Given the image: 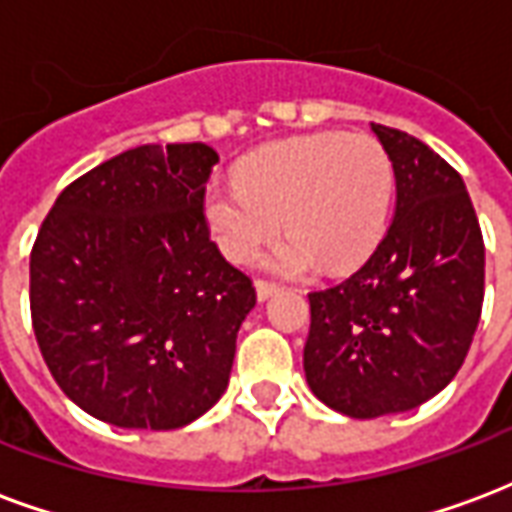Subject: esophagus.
<instances>
[{"label":"esophagus","mask_w":512,"mask_h":512,"mask_svg":"<svg viewBox=\"0 0 512 512\" xmlns=\"http://www.w3.org/2000/svg\"><path fill=\"white\" fill-rule=\"evenodd\" d=\"M255 290H257V299L266 301V299H271L274 293H279V285L277 282H268V279H257Z\"/></svg>","instance_id":"1"}]
</instances>
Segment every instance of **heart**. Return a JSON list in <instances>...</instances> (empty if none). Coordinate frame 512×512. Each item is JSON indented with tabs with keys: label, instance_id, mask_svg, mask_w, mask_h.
<instances>
[{
	"label": "heart",
	"instance_id": "b5f03b06",
	"mask_svg": "<svg viewBox=\"0 0 512 512\" xmlns=\"http://www.w3.org/2000/svg\"><path fill=\"white\" fill-rule=\"evenodd\" d=\"M395 191L386 147L370 134L290 136L257 147L238 164V180L213 183L205 216L233 263H252L260 246L290 230L268 257L282 274L359 266L381 241Z\"/></svg>",
	"mask_w": 512,
	"mask_h": 512
}]
</instances>
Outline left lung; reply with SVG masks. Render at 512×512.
Listing matches in <instances>:
<instances>
[{
    "instance_id": "8db88e82",
    "label": "left lung",
    "mask_w": 512,
    "mask_h": 512,
    "mask_svg": "<svg viewBox=\"0 0 512 512\" xmlns=\"http://www.w3.org/2000/svg\"><path fill=\"white\" fill-rule=\"evenodd\" d=\"M392 158L395 219L356 274L310 293L304 373L326 406L386 417L439 395L480 323L485 246L455 169L406 131L373 123Z\"/></svg>"
}]
</instances>
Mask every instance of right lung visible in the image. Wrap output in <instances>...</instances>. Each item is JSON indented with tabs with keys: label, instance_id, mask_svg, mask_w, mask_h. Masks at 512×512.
<instances>
[{
	"label": "right lung",
	"instance_id": "right-lung-1",
	"mask_svg": "<svg viewBox=\"0 0 512 512\" xmlns=\"http://www.w3.org/2000/svg\"><path fill=\"white\" fill-rule=\"evenodd\" d=\"M216 150L142 145L65 186L29 255L40 354L73 403L117 428L175 430L230 381L257 293L211 241Z\"/></svg>",
	"mask_w": 512,
	"mask_h": 512
}]
</instances>
